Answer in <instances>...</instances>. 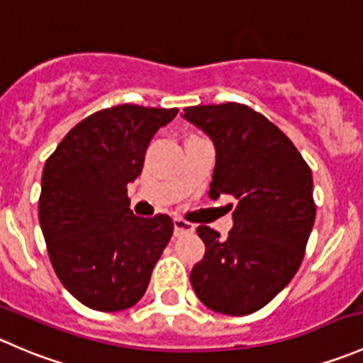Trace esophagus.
<instances>
[{
  "mask_svg": "<svg viewBox=\"0 0 363 363\" xmlns=\"http://www.w3.org/2000/svg\"><path fill=\"white\" fill-rule=\"evenodd\" d=\"M194 229H196V225H194L192 222L183 220L180 217L174 218V235L177 236L186 235V233H194Z\"/></svg>",
  "mask_w": 363,
  "mask_h": 363,
  "instance_id": "34e87169",
  "label": "esophagus"
}]
</instances>
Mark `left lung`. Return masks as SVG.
Returning a JSON list of instances; mask_svg holds the SVG:
<instances>
[{
	"mask_svg": "<svg viewBox=\"0 0 363 363\" xmlns=\"http://www.w3.org/2000/svg\"><path fill=\"white\" fill-rule=\"evenodd\" d=\"M182 116L215 146L208 196L238 201L225 240L208 225L197 228L206 252L190 284L211 311L250 314L272 302L302 264L315 218L312 173L289 138L250 107L196 106Z\"/></svg>",
	"mask_w": 363,
	"mask_h": 363,
	"instance_id": "1",
	"label": "left lung"
}]
</instances>
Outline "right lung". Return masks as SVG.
<instances>
[{
    "instance_id": "obj_1",
    "label": "right lung",
    "mask_w": 363,
    "mask_h": 363,
    "mask_svg": "<svg viewBox=\"0 0 363 363\" xmlns=\"http://www.w3.org/2000/svg\"><path fill=\"white\" fill-rule=\"evenodd\" d=\"M178 109L123 104L75 125L42 173L38 220L52 268L74 298L102 312L143 298L153 267L173 235L169 215L138 217L127 185Z\"/></svg>"
}]
</instances>
